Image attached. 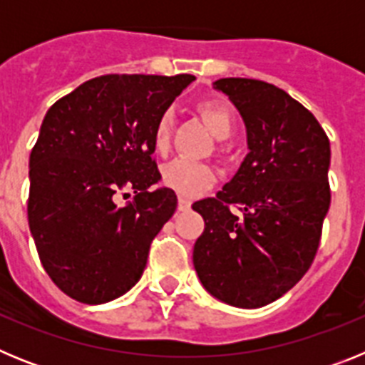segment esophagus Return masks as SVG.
Returning a JSON list of instances; mask_svg holds the SVG:
<instances>
[{"instance_id": "obj_1", "label": "esophagus", "mask_w": 365, "mask_h": 365, "mask_svg": "<svg viewBox=\"0 0 365 365\" xmlns=\"http://www.w3.org/2000/svg\"><path fill=\"white\" fill-rule=\"evenodd\" d=\"M177 206H179L180 212H186V210H190V206H192V201L180 195V197H179V205H177Z\"/></svg>"}]
</instances>
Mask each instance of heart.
<instances>
[{
    "label": "heart",
    "instance_id": "heart-1",
    "mask_svg": "<svg viewBox=\"0 0 365 365\" xmlns=\"http://www.w3.org/2000/svg\"><path fill=\"white\" fill-rule=\"evenodd\" d=\"M197 111L206 122L208 130L214 133L217 138H228L234 131V115L230 108L217 100H201L197 104ZM173 125V111L166 109L160 113L153 128V146L157 151H164L170 144V133H172ZM215 180L214 168L208 164L195 163V160L177 159L170 160L163 168V182L168 188L175 190L177 193L185 195V197H193L199 192L212 186Z\"/></svg>",
    "mask_w": 365,
    "mask_h": 365
}]
</instances>
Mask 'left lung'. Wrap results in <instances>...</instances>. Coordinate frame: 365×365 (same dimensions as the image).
Segmentation results:
<instances>
[{"mask_svg":"<svg viewBox=\"0 0 365 365\" xmlns=\"http://www.w3.org/2000/svg\"><path fill=\"white\" fill-rule=\"evenodd\" d=\"M214 89L243 117L250 151L215 197L193 202L205 219L193 267L212 296L257 309L291 291L314 259L331 205V146L314 115L272 83L221 78Z\"/></svg>","mask_w":365,"mask_h":365,"instance_id":"1","label":"left lung"}]
</instances>
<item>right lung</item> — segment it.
<instances>
[{
    "label": "right lung",
    "instance_id": "obj_1",
    "mask_svg": "<svg viewBox=\"0 0 365 365\" xmlns=\"http://www.w3.org/2000/svg\"><path fill=\"white\" fill-rule=\"evenodd\" d=\"M192 74H106L51 106L29 159V228L60 291L98 305L125 294L146 269L177 195L160 180L153 128ZM135 197L117 207L118 192ZM127 195V194H125Z\"/></svg>",
    "mask_w": 365,
    "mask_h": 365
}]
</instances>
